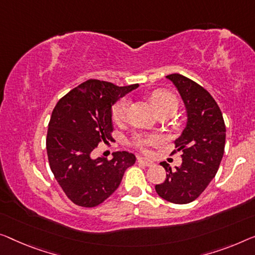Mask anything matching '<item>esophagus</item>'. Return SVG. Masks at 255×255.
Instances as JSON below:
<instances>
[{
    "label": "esophagus",
    "mask_w": 255,
    "mask_h": 255,
    "mask_svg": "<svg viewBox=\"0 0 255 255\" xmlns=\"http://www.w3.org/2000/svg\"><path fill=\"white\" fill-rule=\"evenodd\" d=\"M137 160H138V162H140V164L145 165V166H147V167H150V166H153V165H154V162L152 161L151 159H149V158L139 157V158H137Z\"/></svg>",
    "instance_id": "34e87169"
}]
</instances>
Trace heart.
Returning <instances> with one entry per match:
<instances>
[{
    "label": "heart",
    "mask_w": 255,
    "mask_h": 255,
    "mask_svg": "<svg viewBox=\"0 0 255 255\" xmlns=\"http://www.w3.org/2000/svg\"><path fill=\"white\" fill-rule=\"evenodd\" d=\"M151 101L153 103L154 108L157 109V111H161V110H173L175 111L177 102L176 98L173 96L172 94L167 93V91H155V93L151 96ZM129 109V101L127 98H123L118 103L113 106L112 110V117L113 120L117 124H121L126 119L127 113ZM162 142V138L159 135H152V134H136L132 137V145L142 151H146L150 146L159 145Z\"/></svg>",
    "instance_id": "b5f03b06"
}]
</instances>
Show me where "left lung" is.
<instances>
[{
    "label": "left lung",
    "mask_w": 255,
    "mask_h": 255,
    "mask_svg": "<svg viewBox=\"0 0 255 255\" xmlns=\"http://www.w3.org/2000/svg\"><path fill=\"white\" fill-rule=\"evenodd\" d=\"M166 78L183 101L187 123L175 139L176 150L183 152L182 164L173 169L160 162L166 180L155 185V191L169 203L188 204L198 198L218 172L225 152L226 126L221 110L207 90L181 74Z\"/></svg>",
    "instance_id": "obj_1"
}]
</instances>
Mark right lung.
<instances>
[{"label":"right lung","instance_id":"right-lung-1","mask_svg":"<svg viewBox=\"0 0 255 255\" xmlns=\"http://www.w3.org/2000/svg\"><path fill=\"white\" fill-rule=\"evenodd\" d=\"M137 88L91 79L60 98L52 111L47 134L49 165L65 195L79 206L103 203L135 164V155L127 151L113 152L112 160L94 159L93 151L112 138V106Z\"/></svg>","mask_w":255,"mask_h":255}]
</instances>
